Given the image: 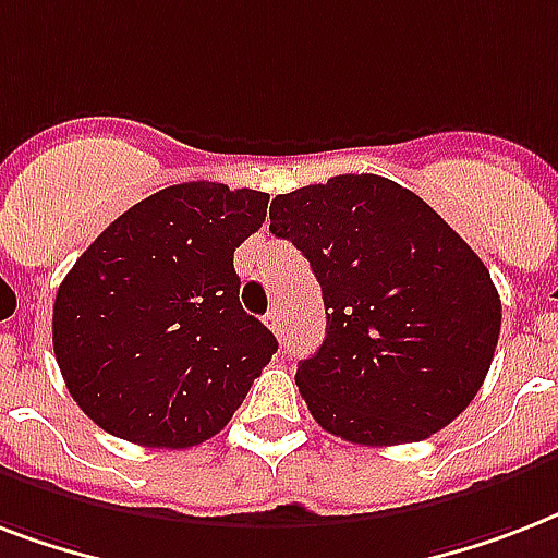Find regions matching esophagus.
<instances>
[{
    "instance_id": "esophagus-1",
    "label": "esophagus",
    "mask_w": 558,
    "mask_h": 558,
    "mask_svg": "<svg viewBox=\"0 0 558 558\" xmlns=\"http://www.w3.org/2000/svg\"><path fill=\"white\" fill-rule=\"evenodd\" d=\"M266 324H269V330L278 336V339H283V327H280V310H271L269 315H266Z\"/></svg>"
}]
</instances>
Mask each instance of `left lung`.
<instances>
[{
  "label": "left lung",
  "mask_w": 558,
  "mask_h": 558,
  "mask_svg": "<svg viewBox=\"0 0 558 558\" xmlns=\"http://www.w3.org/2000/svg\"><path fill=\"white\" fill-rule=\"evenodd\" d=\"M269 231L322 283L327 336L295 381L324 432L359 446L432 437L493 365L501 298L489 269L416 193L344 173L271 199Z\"/></svg>",
  "instance_id": "8db88e82"
}]
</instances>
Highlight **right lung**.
Returning a JSON list of instances; mask_svg holds the SVG:
<instances>
[{
	"label": "right lung",
	"instance_id": "obj_1",
	"mask_svg": "<svg viewBox=\"0 0 558 558\" xmlns=\"http://www.w3.org/2000/svg\"><path fill=\"white\" fill-rule=\"evenodd\" d=\"M269 193L185 182L124 210L57 289L65 388L121 440L187 449L243 405L278 339L240 304L234 252Z\"/></svg>",
	"mask_w": 558,
	"mask_h": 558
}]
</instances>
